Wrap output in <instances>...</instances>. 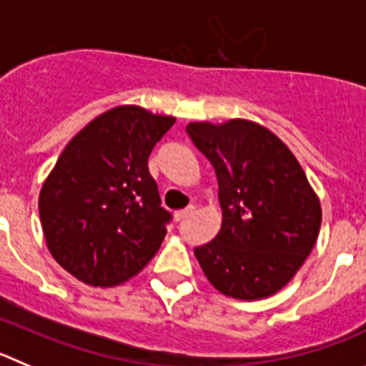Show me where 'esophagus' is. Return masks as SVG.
Returning a JSON list of instances; mask_svg holds the SVG:
<instances>
[{
  "label": "esophagus",
  "instance_id": "1",
  "mask_svg": "<svg viewBox=\"0 0 366 366\" xmlns=\"http://www.w3.org/2000/svg\"><path fill=\"white\" fill-rule=\"evenodd\" d=\"M194 213V206H187L186 209H180V211H175V220L180 222L184 220V218L191 217V214Z\"/></svg>",
  "mask_w": 366,
  "mask_h": 366
}]
</instances>
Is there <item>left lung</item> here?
<instances>
[{
  "mask_svg": "<svg viewBox=\"0 0 366 366\" xmlns=\"http://www.w3.org/2000/svg\"><path fill=\"white\" fill-rule=\"evenodd\" d=\"M191 141L214 167L222 225L194 247L211 285L237 300H262L291 282L322 225L320 199L292 152L245 119L189 122Z\"/></svg>",
  "mask_w": 366,
  "mask_h": 366,
  "instance_id": "left-lung-1",
  "label": "left lung"
}]
</instances>
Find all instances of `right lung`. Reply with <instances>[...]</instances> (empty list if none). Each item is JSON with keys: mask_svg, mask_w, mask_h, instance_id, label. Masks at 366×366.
I'll return each mask as SVG.
<instances>
[{"mask_svg": "<svg viewBox=\"0 0 366 366\" xmlns=\"http://www.w3.org/2000/svg\"><path fill=\"white\" fill-rule=\"evenodd\" d=\"M175 117L117 106L71 139L44 180L39 218L54 260L81 282L112 287L142 271L172 214L148 157Z\"/></svg>", "mask_w": 366, "mask_h": 366, "instance_id": "1", "label": "right lung"}]
</instances>
